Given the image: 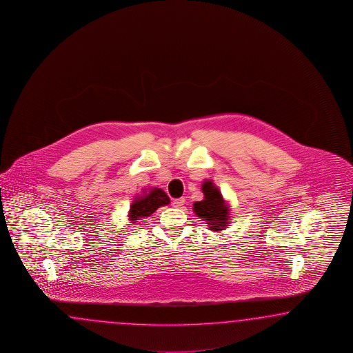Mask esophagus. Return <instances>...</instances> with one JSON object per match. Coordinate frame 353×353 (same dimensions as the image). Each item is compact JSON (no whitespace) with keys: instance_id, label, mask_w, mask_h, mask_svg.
Returning <instances> with one entry per match:
<instances>
[{"instance_id":"obj_1","label":"esophagus","mask_w":353,"mask_h":353,"mask_svg":"<svg viewBox=\"0 0 353 353\" xmlns=\"http://www.w3.org/2000/svg\"><path fill=\"white\" fill-rule=\"evenodd\" d=\"M184 202H185V199H172V208H183V206H184Z\"/></svg>"}]
</instances>
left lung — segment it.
<instances>
[{"label":"left lung","mask_w":353,"mask_h":353,"mask_svg":"<svg viewBox=\"0 0 353 353\" xmlns=\"http://www.w3.org/2000/svg\"><path fill=\"white\" fill-rule=\"evenodd\" d=\"M201 190L205 194V199L193 203V211L196 215L206 220L208 226L214 232L224 230L229 226V211L230 208L226 205L220 190L211 181H205Z\"/></svg>","instance_id":"8db88e82"}]
</instances>
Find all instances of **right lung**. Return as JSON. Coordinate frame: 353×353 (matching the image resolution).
<instances>
[{
  "label": "right lung",
  "instance_id": "obj_1",
  "mask_svg": "<svg viewBox=\"0 0 353 353\" xmlns=\"http://www.w3.org/2000/svg\"><path fill=\"white\" fill-rule=\"evenodd\" d=\"M169 203L170 199L163 190L151 188L145 192L141 197H136L132 202L128 212V219L130 223H136L143 217L151 216V214H154L157 208Z\"/></svg>",
  "mask_w": 353,
  "mask_h": 353
}]
</instances>
